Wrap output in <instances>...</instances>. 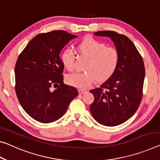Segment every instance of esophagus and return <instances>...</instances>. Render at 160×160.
<instances>
[{
	"label": "esophagus",
	"instance_id": "34e87169",
	"mask_svg": "<svg viewBox=\"0 0 160 160\" xmlns=\"http://www.w3.org/2000/svg\"><path fill=\"white\" fill-rule=\"evenodd\" d=\"M78 92H79L80 95H83V94H85L87 91L85 90H83V89H78Z\"/></svg>",
	"mask_w": 160,
	"mask_h": 160
}]
</instances>
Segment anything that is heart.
<instances>
[{
	"mask_svg": "<svg viewBox=\"0 0 160 160\" xmlns=\"http://www.w3.org/2000/svg\"><path fill=\"white\" fill-rule=\"evenodd\" d=\"M78 49L81 55L89 59L85 68L88 72H77L68 75L67 82L70 85L86 89L97 79L100 81L108 79L118 67L120 54L115 48L108 47L102 42L87 38L78 44ZM75 58V52L70 48L63 50L60 55L62 64L70 71L74 70Z\"/></svg>",
	"mask_w": 160,
	"mask_h": 160,
	"instance_id": "obj_1",
	"label": "heart"
}]
</instances>
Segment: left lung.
<instances>
[{"label": "left lung", "mask_w": 160, "mask_h": 160, "mask_svg": "<svg viewBox=\"0 0 160 160\" xmlns=\"http://www.w3.org/2000/svg\"><path fill=\"white\" fill-rule=\"evenodd\" d=\"M94 35L110 38L118 50L120 60L115 72L100 88L90 91L95 98L90 110L101 125H119L133 116L141 102L145 76L144 62L135 45L125 35L110 30Z\"/></svg>", "instance_id": "1"}]
</instances>
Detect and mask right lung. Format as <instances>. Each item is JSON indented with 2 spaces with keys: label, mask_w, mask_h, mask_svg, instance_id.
I'll return each mask as SVG.
<instances>
[{
  "label": "right lung",
  "mask_w": 160,
  "mask_h": 160,
  "mask_svg": "<svg viewBox=\"0 0 160 160\" xmlns=\"http://www.w3.org/2000/svg\"><path fill=\"white\" fill-rule=\"evenodd\" d=\"M77 37L65 30L38 34L18 58L16 92L22 108L34 120L42 123L58 120L78 95L76 88L63 82L64 65L60 57L65 45Z\"/></svg>",
  "instance_id": "obj_1"
}]
</instances>
